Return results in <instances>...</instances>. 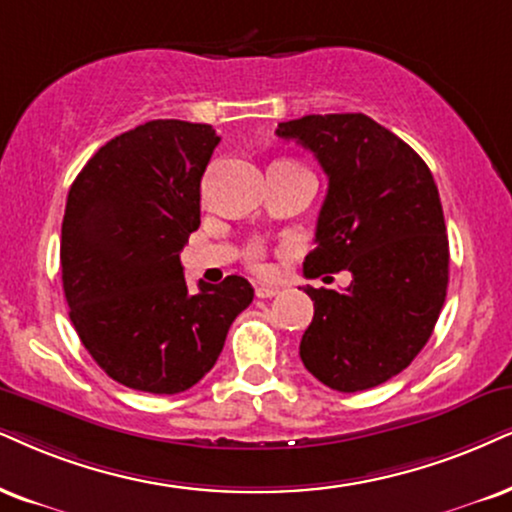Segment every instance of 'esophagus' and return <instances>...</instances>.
<instances>
[{
  "label": "esophagus",
  "mask_w": 512,
  "mask_h": 512,
  "mask_svg": "<svg viewBox=\"0 0 512 512\" xmlns=\"http://www.w3.org/2000/svg\"><path fill=\"white\" fill-rule=\"evenodd\" d=\"M255 295L260 297V300H269V297L278 295V288H274V286H257L255 288Z\"/></svg>",
  "instance_id": "obj_1"
}]
</instances>
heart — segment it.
I'll use <instances>...</instances> for the list:
<instances>
[{"instance_id":"obj_1","label":"heart","mask_w":512,"mask_h":512,"mask_svg":"<svg viewBox=\"0 0 512 512\" xmlns=\"http://www.w3.org/2000/svg\"><path fill=\"white\" fill-rule=\"evenodd\" d=\"M245 257H248V264L255 271H264L267 269V264H264V250L260 243H252L248 250H245Z\"/></svg>"}]
</instances>
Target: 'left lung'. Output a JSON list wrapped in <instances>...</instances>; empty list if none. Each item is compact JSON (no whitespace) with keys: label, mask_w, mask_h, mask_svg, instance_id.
Masks as SVG:
<instances>
[{"label":"left lung","mask_w":512,"mask_h":512,"mask_svg":"<svg viewBox=\"0 0 512 512\" xmlns=\"http://www.w3.org/2000/svg\"><path fill=\"white\" fill-rule=\"evenodd\" d=\"M276 134L328 174L304 274H352L345 290L304 288L314 319L300 359L331 390H368L416 359L442 312L449 238L437 184L409 144L364 113L304 115Z\"/></svg>","instance_id":"8db88e82"}]
</instances>
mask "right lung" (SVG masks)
I'll use <instances>...</instances> for the list:
<instances>
[{
	"label": "right lung",
	"mask_w": 512,
	"mask_h": 512,
	"mask_svg": "<svg viewBox=\"0 0 512 512\" xmlns=\"http://www.w3.org/2000/svg\"><path fill=\"white\" fill-rule=\"evenodd\" d=\"M210 125L151 120L101 146L68 191L63 293L84 349L120 385L189 390L215 366L252 302L243 276L186 286L179 252L200 226Z\"/></svg>",
	"instance_id": "right-lung-1"
}]
</instances>
